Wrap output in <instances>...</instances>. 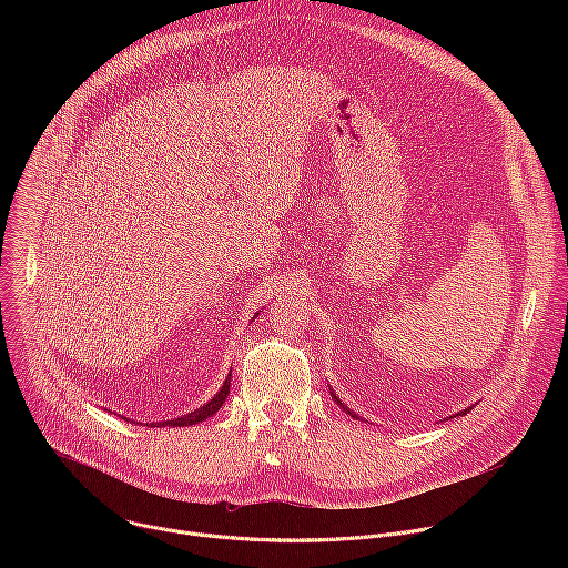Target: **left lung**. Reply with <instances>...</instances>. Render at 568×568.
<instances>
[{
  "label": "left lung",
  "instance_id": "obj_1",
  "mask_svg": "<svg viewBox=\"0 0 568 568\" xmlns=\"http://www.w3.org/2000/svg\"><path fill=\"white\" fill-rule=\"evenodd\" d=\"M331 393H333V390H331ZM333 395H335V393H333ZM335 399H337V395H335ZM337 404H342V402H339V399H337ZM342 407H344V404H342ZM344 412H348V409H346V407H344ZM467 412H469V409H467ZM467 412H460V414H458V416H463V414H467ZM348 414H351V412H348ZM351 416H355V414H351ZM355 418H357V416H355Z\"/></svg>",
  "mask_w": 568,
  "mask_h": 568
}]
</instances>
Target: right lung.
Listing matches in <instances>:
<instances>
[{
  "label": "right lung",
  "mask_w": 568,
  "mask_h": 568,
  "mask_svg": "<svg viewBox=\"0 0 568 568\" xmlns=\"http://www.w3.org/2000/svg\"><path fill=\"white\" fill-rule=\"evenodd\" d=\"M229 386H231V373H229V377H226L224 386L215 393V397H213L211 402H206V404H204V407H200L197 412L186 414V416H182V418H173V420H169V423H164V425H169V427H189V425H197V423H202V420L211 418V416L222 407V404L226 402ZM156 427H161V425H156Z\"/></svg>",
  "instance_id": "right-lung-1"
}]
</instances>
